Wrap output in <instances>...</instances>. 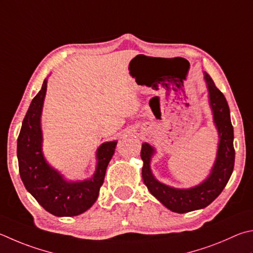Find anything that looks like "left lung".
<instances>
[{
    "mask_svg": "<svg viewBox=\"0 0 253 253\" xmlns=\"http://www.w3.org/2000/svg\"><path fill=\"white\" fill-rule=\"evenodd\" d=\"M205 80L209 90L210 106L212 108L213 121L219 132V147L214 166L209 177L199 186L190 189H174L156 180L150 170V158L154 148L142 144L140 157L144 162L142 179L150 194L173 212L185 213L205 208L221 194L231 177L235 167V148H233V127L230 119L227 99L220 91L210 75L205 73Z\"/></svg>",
    "mask_w": 253,
    "mask_h": 253,
    "instance_id": "left-lung-1",
    "label": "left lung"
}]
</instances>
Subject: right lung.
I'll use <instances>...</instances> for the list:
<instances>
[{
  "label": "right lung",
  "instance_id": "1",
  "mask_svg": "<svg viewBox=\"0 0 253 253\" xmlns=\"http://www.w3.org/2000/svg\"><path fill=\"white\" fill-rule=\"evenodd\" d=\"M47 81L32 99L17 138L18 170L27 191L36 201L57 217H74L89 209L97 199L117 141L104 142L97 149V168L94 177L80 182L66 181L45 162L42 153L41 114Z\"/></svg>",
  "mask_w": 253,
  "mask_h": 253
}]
</instances>
